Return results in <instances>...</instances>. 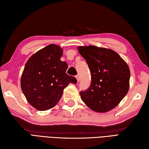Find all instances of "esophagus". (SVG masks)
<instances>
[{
	"instance_id": "1",
	"label": "esophagus",
	"mask_w": 149,
	"mask_h": 149,
	"mask_svg": "<svg viewBox=\"0 0 149 149\" xmlns=\"http://www.w3.org/2000/svg\"><path fill=\"white\" fill-rule=\"evenodd\" d=\"M75 77H76L77 80V83H78V82L79 81V75H75Z\"/></svg>"
}]
</instances>
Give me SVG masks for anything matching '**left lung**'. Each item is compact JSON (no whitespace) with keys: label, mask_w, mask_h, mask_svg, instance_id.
Listing matches in <instances>:
<instances>
[{"label":"left lung","mask_w":149,"mask_h":149,"mask_svg":"<svg viewBox=\"0 0 149 149\" xmlns=\"http://www.w3.org/2000/svg\"><path fill=\"white\" fill-rule=\"evenodd\" d=\"M78 50L86 59L91 75L90 87L80 91L82 100L96 112L111 110L128 92V65L113 50L93 45L81 46Z\"/></svg>","instance_id":"1"}]
</instances>
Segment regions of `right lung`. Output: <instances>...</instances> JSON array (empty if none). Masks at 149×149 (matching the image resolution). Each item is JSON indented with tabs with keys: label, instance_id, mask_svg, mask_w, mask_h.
<instances>
[{
	"label": "right lung",
	"instance_id": "add662e5",
	"mask_svg": "<svg viewBox=\"0 0 149 149\" xmlns=\"http://www.w3.org/2000/svg\"><path fill=\"white\" fill-rule=\"evenodd\" d=\"M63 50L50 44L28 59L21 78L22 92L31 106L40 111L52 108L61 99L63 90L76 78L66 73L68 65L61 61Z\"/></svg>",
	"mask_w": 149,
	"mask_h": 149
}]
</instances>
